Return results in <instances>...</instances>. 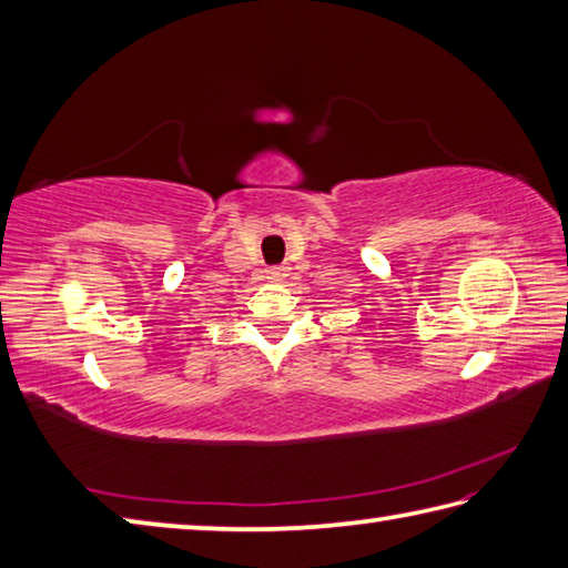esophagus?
<instances>
[{
  "label": "esophagus",
  "instance_id": "esophagus-1",
  "mask_svg": "<svg viewBox=\"0 0 568 568\" xmlns=\"http://www.w3.org/2000/svg\"><path fill=\"white\" fill-rule=\"evenodd\" d=\"M285 275H287V268H285V265H277V268H271V271H268V277H271V281H283Z\"/></svg>",
  "mask_w": 568,
  "mask_h": 568
}]
</instances>
